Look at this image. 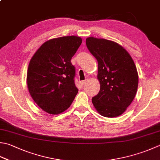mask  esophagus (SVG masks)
<instances>
[{
	"mask_svg": "<svg viewBox=\"0 0 160 160\" xmlns=\"http://www.w3.org/2000/svg\"><path fill=\"white\" fill-rule=\"evenodd\" d=\"M86 81H87V80H82V81H81V82H80V85H81V86H83L84 84V83L86 82Z\"/></svg>",
	"mask_w": 160,
	"mask_h": 160,
	"instance_id": "obj_1",
	"label": "esophagus"
}]
</instances>
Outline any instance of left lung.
Returning <instances> with one entry per match:
<instances>
[{
	"mask_svg": "<svg viewBox=\"0 0 160 160\" xmlns=\"http://www.w3.org/2000/svg\"><path fill=\"white\" fill-rule=\"evenodd\" d=\"M87 48L98 63L101 89L92 98L100 114L113 118L126 110L135 97L138 73L132 58L118 43L104 39L88 37Z\"/></svg>",
	"mask_w": 160,
	"mask_h": 160,
	"instance_id": "left-lung-1",
	"label": "left lung"
}]
</instances>
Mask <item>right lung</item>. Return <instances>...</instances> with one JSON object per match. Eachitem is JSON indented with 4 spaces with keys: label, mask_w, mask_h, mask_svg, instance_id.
<instances>
[{
    "label": "right lung",
    "mask_w": 160,
    "mask_h": 160,
    "mask_svg": "<svg viewBox=\"0 0 160 160\" xmlns=\"http://www.w3.org/2000/svg\"><path fill=\"white\" fill-rule=\"evenodd\" d=\"M82 40L67 36L46 42L31 59L27 84L34 101L47 113L58 114L70 107L78 92L76 68L71 59Z\"/></svg>",
    "instance_id": "1"
}]
</instances>
